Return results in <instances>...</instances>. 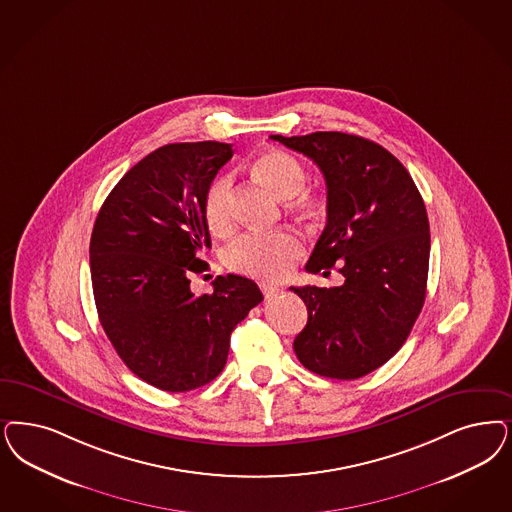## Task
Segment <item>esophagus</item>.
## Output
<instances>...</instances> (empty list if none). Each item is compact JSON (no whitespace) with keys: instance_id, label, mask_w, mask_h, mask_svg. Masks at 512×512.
<instances>
[{"instance_id":"esophagus-1","label":"esophagus","mask_w":512,"mask_h":512,"mask_svg":"<svg viewBox=\"0 0 512 512\" xmlns=\"http://www.w3.org/2000/svg\"><path fill=\"white\" fill-rule=\"evenodd\" d=\"M259 287H261L265 299H272V297H276V295L280 293V287H278V285H272V283L263 282Z\"/></svg>"}]
</instances>
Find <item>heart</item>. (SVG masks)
I'll return each mask as SVG.
<instances>
[{
  "mask_svg": "<svg viewBox=\"0 0 512 512\" xmlns=\"http://www.w3.org/2000/svg\"><path fill=\"white\" fill-rule=\"evenodd\" d=\"M257 174L282 198H295L304 191L306 172L299 160L282 151L266 153L255 164ZM204 215L213 232H227L232 227V179L217 177L206 194ZM302 251V240L293 230L246 232L230 247L232 268L265 280H278L291 268Z\"/></svg>",
  "mask_w": 512,
  "mask_h": 512,
  "instance_id": "obj_1",
  "label": "heart"
}]
</instances>
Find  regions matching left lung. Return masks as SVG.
I'll return each instance as SVG.
<instances>
[{
  "mask_svg": "<svg viewBox=\"0 0 512 512\" xmlns=\"http://www.w3.org/2000/svg\"><path fill=\"white\" fill-rule=\"evenodd\" d=\"M318 164L327 225L308 272L340 265V287H291L308 310L293 348L308 371L355 380L382 367L422 312L429 221L422 194L388 149L344 132L270 136Z\"/></svg>",
  "mask_w": 512,
  "mask_h": 512,
  "instance_id": "1",
  "label": "left lung"
}]
</instances>
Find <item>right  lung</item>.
<instances>
[{
    "label": "right lung",
    "mask_w": 512,
    "mask_h": 512,
    "mask_svg": "<svg viewBox=\"0 0 512 512\" xmlns=\"http://www.w3.org/2000/svg\"><path fill=\"white\" fill-rule=\"evenodd\" d=\"M232 157L219 141L168 143L149 153L100 208L90 236L98 318L124 365L170 393L202 388L223 371L230 333L263 300L244 276H217L196 297L191 274L208 265L204 215L213 177Z\"/></svg>",
    "instance_id": "obj_1"
}]
</instances>
